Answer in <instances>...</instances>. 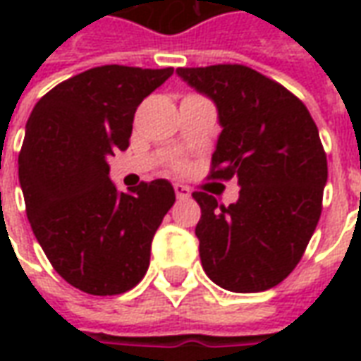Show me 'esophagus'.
I'll list each match as a JSON object with an SVG mask.
<instances>
[{"mask_svg":"<svg viewBox=\"0 0 361 361\" xmlns=\"http://www.w3.org/2000/svg\"><path fill=\"white\" fill-rule=\"evenodd\" d=\"M173 191H176V197H178V199H189V197H191V189L185 188V185H181V183H176V185H173Z\"/></svg>","mask_w":361,"mask_h":361,"instance_id":"esophagus-1","label":"esophagus"}]
</instances>
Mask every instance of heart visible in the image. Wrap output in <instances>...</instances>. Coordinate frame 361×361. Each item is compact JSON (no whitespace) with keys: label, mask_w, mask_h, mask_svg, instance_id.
Wrapping results in <instances>:
<instances>
[{"label":"heart","mask_w":361,"mask_h":361,"mask_svg":"<svg viewBox=\"0 0 361 361\" xmlns=\"http://www.w3.org/2000/svg\"><path fill=\"white\" fill-rule=\"evenodd\" d=\"M170 168H172V170H176V172H180V170H183V168H185V164H183V160H178V158H176V160H172V162H170Z\"/></svg>","instance_id":"obj_1"}]
</instances>
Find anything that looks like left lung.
<instances>
[{"label":"left lung","mask_w":361,"mask_h":361,"mask_svg":"<svg viewBox=\"0 0 361 361\" xmlns=\"http://www.w3.org/2000/svg\"><path fill=\"white\" fill-rule=\"evenodd\" d=\"M178 75L219 108L209 180L238 178L242 188L230 207L193 193L201 265L230 292L269 290L300 263L321 216L326 154L317 126L298 96L247 66L178 67Z\"/></svg>","instance_id":"1"}]
</instances>
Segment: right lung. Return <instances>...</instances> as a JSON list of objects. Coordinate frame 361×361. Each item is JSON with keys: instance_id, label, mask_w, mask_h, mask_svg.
<instances>
[{"instance_id": "obj_1", "label": "right lung", "mask_w": 361, "mask_h": 361, "mask_svg": "<svg viewBox=\"0 0 361 361\" xmlns=\"http://www.w3.org/2000/svg\"><path fill=\"white\" fill-rule=\"evenodd\" d=\"M173 73L102 66L44 94L27 121L19 181L36 240L59 276L92 295L137 286L176 201L168 180L119 193L108 158L129 147L137 106Z\"/></svg>"}]
</instances>
